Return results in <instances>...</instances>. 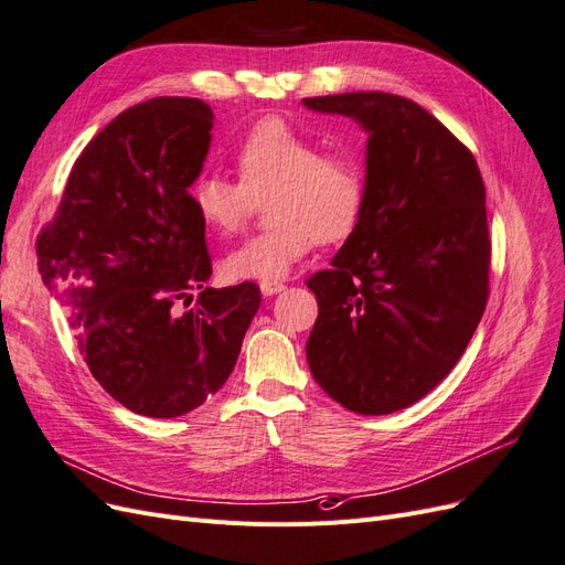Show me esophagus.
<instances>
[{"label": "esophagus", "mask_w": 565, "mask_h": 565, "mask_svg": "<svg viewBox=\"0 0 565 565\" xmlns=\"http://www.w3.org/2000/svg\"><path fill=\"white\" fill-rule=\"evenodd\" d=\"M259 287H262V295H264V297H273V295L282 292L285 282H280V280H262Z\"/></svg>", "instance_id": "obj_1"}]
</instances>
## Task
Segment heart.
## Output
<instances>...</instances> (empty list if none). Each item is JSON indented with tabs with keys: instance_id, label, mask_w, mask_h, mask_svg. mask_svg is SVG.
<instances>
[{
	"instance_id": "1",
	"label": "heart",
	"mask_w": 565,
	"mask_h": 565,
	"mask_svg": "<svg viewBox=\"0 0 565 565\" xmlns=\"http://www.w3.org/2000/svg\"><path fill=\"white\" fill-rule=\"evenodd\" d=\"M241 181L204 174L191 188L198 218L233 235L266 201L273 224L226 259L233 278L273 280L289 273L316 243H341L358 228L367 204V172L349 150H324L313 134L282 117H264L235 148Z\"/></svg>"
}]
</instances>
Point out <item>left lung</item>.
Listing matches in <instances>:
<instances>
[{"label":"left lung","mask_w":565,"mask_h":565,"mask_svg":"<svg viewBox=\"0 0 565 565\" xmlns=\"http://www.w3.org/2000/svg\"><path fill=\"white\" fill-rule=\"evenodd\" d=\"M303 106L370 131L365 214L332 268L306 280L318 299L306 358L351 413H396L443 382L486 311L483 177L471 150L409 98L351 92Z\"/></svg>","instance_id":"1"}]
</instances>
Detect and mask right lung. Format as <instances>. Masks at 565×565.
<instances>
[{
    "instance_id": "add662e5",
    "label": "right lung",
    "mask_w": 565,
    "mask_h": 565,
    "mask_svg": "<svg viewBox=\"0 0 565 565\" xmlns=\"http://www.w3.org/2000/svg\"><path fill=\"white\" fill-rule=\"evenodd\" d=\"M210 129L200 98L158 96L119 113L79 152L38 235L42 280L71 311L94 380L136 415L179 417L224 386L262 306L254 282L204 287L212 259L191 185ZM191 288L199 301L179 315Z\"/></svg>"
}]
</instances>
